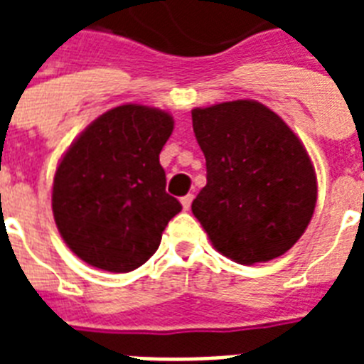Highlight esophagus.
Instances as JSON below:
<instances>
[{"mask_svg": "<svg viewBox=\"0 0 364 364\" xmlns=\"http://www.w3.org/2000/svg\"><path fill=\"white\" fill-rule=\"evenodd\" d=\"M193 194H187V196H183L181 198V205H183V210L188 211V208H191V204H193Z\"/></svg>", "mask_w": 364, "mask_h": 364, "instance_id": "obj_1", "label": "esophagus"}]
</instances>
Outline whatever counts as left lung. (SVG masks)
I'll return each mask as SVG.
<instances>
[{"label": "left lung", "mask_w": 364, "mask_h": 364, "mask_svg": "<svg viewBox=\"0 0 364 364\" xmlns=\"http://www.w3.org/2000/svg\"><path fill=\"white\" fill-rule=\"evenodd\" d=\"M193 128L208 170L193 213L213 247L240 264L289 251L317 202L316 171L302 141L255 100L196 107Z\"/></svg>", "instance_id": "obj_1"}]
</instances>
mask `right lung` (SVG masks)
Instances as JSON below:
<instances>
[{"instance_id":"1","label":"right lung","mask_w":364,"mask_h":364,"mask_svg":"<svg viewBox=\"0 0 364 364\" xmlns=\"http://www.w3.org/2000/svg\"><path fill=\"white\" fill-rule=\"evenodd\" d=\"M173 132L166 111L119 105L85 128L60 160L53 213L65 245L87 264L132 272L159 249L179 200L166 193L159 154Z\"/></svg>"}]
</instances>
